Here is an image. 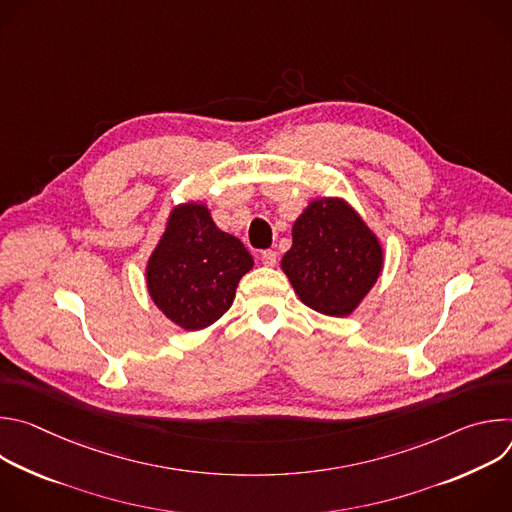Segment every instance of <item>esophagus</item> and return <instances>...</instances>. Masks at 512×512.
Instances as JSON below:
<instances>
[{"label": "esophagus", "mask_w": 512, "mask_h": 512, "mask_svg": "<svg viewBox=\"0 0 512 512\" xmlns=\"http://www.w3.org/2000/svg\"><path fill=\"white\" fill-rule=\"evenodd\" d=\"M261 263L267 267H273L277 263V253L273 249H267L261 253Z\"/></svg>", "instance_id": "obj_1"}]
</instances>
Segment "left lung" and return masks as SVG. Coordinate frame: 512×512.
Listing matches in <instances>:
<instances>
[{
    "instance_id": "obj_1",
    "label": "left lung",
    "mask_w": 512,
    "mask_h": 512,
    "mask_svg": "<svg viewBox=\"0 0 512 512\" xmlns=\"http://www.w3.org/2000/svg\"><path fill=\"white\" fill-rule=\"evenodd\" d=\"M281 269L308 308L344 318L377 283L383 247L348 202L316 198L291 229Z\"/></svg>"
}]
</instances>
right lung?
<instances>
[{
	"label": "right lung",
	"mask_w": 512,
	"mask_h": 512,
	"mask_svg": "<svg viewBox=\"0 0 512 512\" xmlns=\"http://www.w3.org/2000/svg\"><path fill=\"white\" fill-rule=\"evenodd\" d=\"M251 267L245 245L214 225L206 204L186 202L172 208L145 267V283L168 320L202 330L233 306L237 285Z\"/></svg>",
	"instance_id": "right-lung-1"
}]
</instances>
